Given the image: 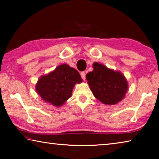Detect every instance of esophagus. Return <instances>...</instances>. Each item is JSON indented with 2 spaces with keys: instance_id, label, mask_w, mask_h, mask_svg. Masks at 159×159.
Wrapping results in <instances>:
<instances>
[{
  "instance_id": "1",
  "label": "esophagus",
  "mask_w": 159,
  "mask_h": 159,
  "mask_svg": "<svg viewBox=\"0 0 159 159\" xmlns=\"http://www.w3.org/2000/svg\"><path fill=\"white\" fill-rule=\"evenodd\" d=\"M80 76H81V78L85 80V72H81V74H80Z\"/></svg>"
}]
</instances>
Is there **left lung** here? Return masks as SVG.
<instances>
[{
	"instance_id": "obj_1",
	"label": "left lung",
	"mask_w": 159,
	"mask_h": 159,
	"mask_svg": "<svg viewBox=\"0 0 159 159\" xmlns=\"http://www.w3.org/2000/svg\"><path fill=\"white\" fill-rule=\"evenodd\" d=\"M93 68L86 75V79L95 98L108 105L121 101L128 88L124 75L98 62L93 63Z\"/></svg>"
}]
</instances>
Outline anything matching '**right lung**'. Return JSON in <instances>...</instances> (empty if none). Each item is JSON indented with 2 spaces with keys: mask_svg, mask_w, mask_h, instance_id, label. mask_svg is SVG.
<instances>
[{
  "mask_svg": "<svg viewBox=\"0 0 159 159\" xmlns=\"http://www.w3.org/2000/svg\"><path fill=\"white\" fill-rule=\"evenodd\" d=\"M81 82L83 79L77 70L63 64L40 77L36 90L45 102L60 107L71 98L74 85Z\"/></svg>",
  "mask_w": 159,
  "mask_h": 159,
  "instance_id": "right-lung-1",
  "label": "right lung"
}]
</instances>
